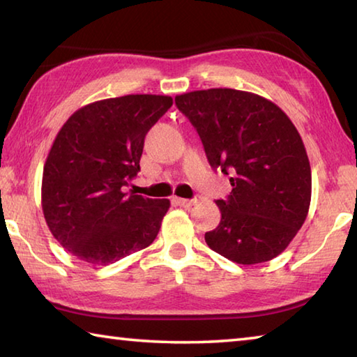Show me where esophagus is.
I'll list each match as a JSON object with an SVG mask.
<instances>
[{"label": "esophagus", "instance_id": "34e87169", "mask_svg": "<svg viewBox=\"0 0 357 357\" xmlns=\"http://www.w3.org/2000/svg\"><path fill=\"white\" fill-rule=\"evenodd\" d=\"M176 203L181 207H185V209H189L193 204L198 203V198H193V199H187V198H176Z\"/></svg>", "mask_w": 357, "mask_h": 357}]
</instances>
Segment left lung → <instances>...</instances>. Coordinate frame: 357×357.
<instances>
[{"label": "left lung", "mask_w": 357, "mask_h": 357, "mask_svg": "<svg viewBox=\"0 0 357 357\" xmlns=\"http://www.w3.org/2000/svg\"><path fill=\"white\" fill-rule=\"evenodd\" d=\"M174 102L203 142L213 170L231 174L217 199L222 220L206 243L242 265L271 261L307 217L312 176L294 123L275 102L236 89L178 95Z\"/></svg>", "instance_id": "obj_1"}]
</instances>
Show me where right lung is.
<instances>
[{"mask_svg": "<svg viewBox=\"0 0 357 357\" xmlns=\"http://www.w3.org/2000/svg\"><path fill=\"white\" fill-rule=\"evenodd\" d=\"M172 96L126 95L87 105L57 132L42 178L51 234L71 255L109 265L150 246L170 207L125 192L140 172L145 135Z\"/></svg>", "mask_w": 357, "mask_h": 357, "instance_id": "1", "label": "right lung"}]
</instances>
